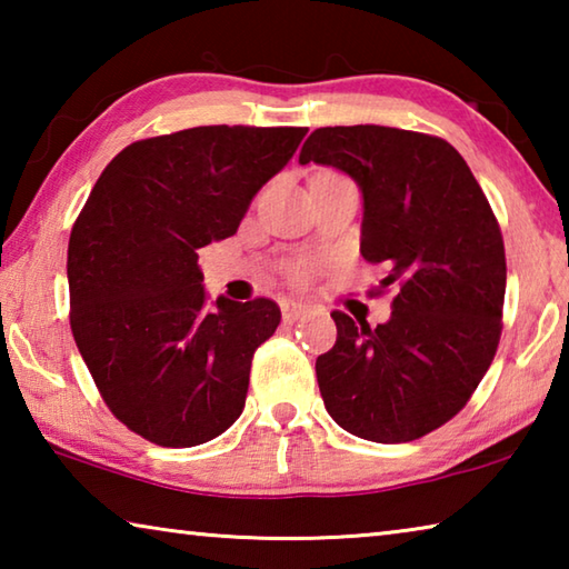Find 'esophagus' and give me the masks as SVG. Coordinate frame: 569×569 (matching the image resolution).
Listing matches in <instances>:
<instances>
[{
	"label": "esophagus",
	"instance_id": "34e87169",
	"mask_svg": "<svg viewBox=\"0 0 569 569\" xmlns=\"http://www.w3.org/2000/svg\"><path fill=\"white\" fill-rule=\"evenodd\" d=\"M306 311H308L306 303L291 301V298H283V301H281V313H283V321H288V323H293V321H298V319H303Z\"/></svg>",
	"mask_w": 569,
	"mask_h": 569
}]
</instances>
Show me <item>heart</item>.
<instances>
[{
	"label": "heart",
	"instance_id": "1",
	"mask_svg": "<svg viewBox=\"0 0 569 569\" xmlns=\"http://www.w3.org/2000/svg\"><path fill=\"white\" fill-rule=\"evenodd\" d=\"M311 271H313V263L311 261H298V263L291 266V278H293V281H298V283H303V281H308V276H311Z\"/></svg>",
	"mask_w": 569,
	"mask_h": 569
}]
</instances>
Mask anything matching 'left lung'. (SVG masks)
Masks as SVG:
<instances>
[{
  "label": "left lung",
  "mask_w": 569,
  "mask_h": 569,
  "mask_svg": "<svg viewBox=\"0 0 569 569\" xmlns=\"http://www.w3.org/2000/svg\"><path fill=\"white\" fill-rule=\"evenodd\" d=\"M298 162L346 172L363 196L361 256L389 268L391 319L333 311L336 343L316 359L326 411L353 437L401 445L465 409L502 336L505 240L465 158L435 134L319 128Z\"/></svg>",
  "instance_id": "left-lung-1"
}]
</instances>
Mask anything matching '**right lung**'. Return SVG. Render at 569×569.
I'll use <instances>...</instances> for the list:
<instances>
[{"mask_svg": "<svg viewBox=\"0 0 569 569\" xmlns=\"http://www.w3.org/2000/svg\"><path fill=\"white\" fill-rule=\"evenodd\" d=\"M306 132L206 124L138 140L110 160L74 220V343L108 409L152 445H206L246 407L250 361L281 308L220 296L208 311L198 250L236 233Z\"/></svg>", "mask_w": 569, "mask_h": 569, "instance_id": "add662e5", "label": "right lung"}]
</instances>
